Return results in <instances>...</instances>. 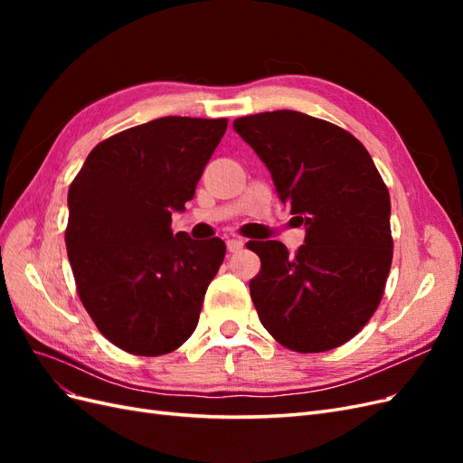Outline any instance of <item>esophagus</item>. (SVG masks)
<instances>
[{
	"label": "esophagus",
	"mask_w": 463,
	"mask_h": 463,
	"mask_svg": "<svg viewBox=\"0 0 463 463\" xmlns=\"http://www.w3.org/2000/svg\"><path fill=\"white\" fill-rule=\"evenodd\" d=\"M226 245H228L230 253H237V250L243 249L245 241H243V240H237V237H233V240H228V241H226Z\"/></svg>",
	"instance_id": "esophagus-1"
}]
</instances>
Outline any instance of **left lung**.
Instances as JSON below:
<instances>
[{"mask_svg": "<svg viewBox=\"0 0 463 463\" xmlns=\"http://www.w3.org/2000/svg\"><path fill=\"white\" fill-rule=\"evenodd\" d=\"M269 167L279 201L305 226V245H247L260 257L249 282L262 326L291 352L352 340L383 299L392 264L390 194L367 148L342 128L278 109L233 121Z\"/></svg>", "mask_w": 463, "mask_h": 463, "instance_id": "8db88e82", "label": "left lung"}]
</instances>
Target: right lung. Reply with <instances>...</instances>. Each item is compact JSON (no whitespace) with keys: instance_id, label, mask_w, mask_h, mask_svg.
<instances>
[{"instance_id":"add662e5","label":"right lung","mask_w":463,"mask_h":463,"mask_svg":"<svg viewBox=\"0 0 463 463\" xmlns=\"http://www.w3.org/2000/svg\"><path fill=\"white\" fill-rule=\"evenodd\" d=\"M228 119L167 116L96 145L69 187L67 257L106 338L133 355L170 354L197 328L226 255L218 237L174 235Z\"/></svg>"}]
</instances>
